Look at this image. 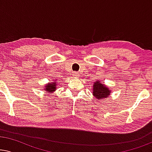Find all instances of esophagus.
<instances>
[{
    "instance_id": "esophagus-1",
    "label": "esophagus",
    "mask_w": 152,
    "mask_h": 152,
    "mask_svg": "<svg viewBox=\"0 0 152 152\" xmlns=\"http://www.w3.org/2000/svg\"><path fill=\"white\" fill-rule=\"evenodd\" d=\"M72 76H73V77H75V78H77V77H80V74H79L78 72H75L74 73L72 74Z\"/></svg>"
}]
</instances>
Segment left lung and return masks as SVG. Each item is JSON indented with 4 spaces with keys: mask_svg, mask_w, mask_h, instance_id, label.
<instances>
[{
    "mask_svg": "<svg viewBox=\"0 0 152 152\" xmlns=\"http://www.w3.org/2000/svg\"><path fill=\"white\" fill-rule=\"evenodd\" d=\"M111 91L107 86L102 84L100 80H96L93 83V95L97 100L107 98L111 95Z\"/></svg>",
    "mask_w": 152,
    "mask_h": 152,
    "instance_id": "obj_1",
    "label": "left lung"
}]
</instances>
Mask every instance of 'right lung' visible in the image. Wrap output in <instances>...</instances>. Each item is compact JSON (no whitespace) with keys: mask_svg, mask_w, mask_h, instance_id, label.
Wrapping results in <instances>:
<instances>
[{"mask_svg":"<svg viewBox=\"0 0 152 152\" xmlns=\"http://www.w3.org/2000/svg\"><path fill=\"white\" fill-rule=\"evenodd\" d=\"M57 84L58 83L56 80H55V82L48 83L47 84H45V86H44V91H45L47 93H50L51 95L57 90Z\"/></svg>","mask_w":152,"mask_h":152,"instance_id":"add662e5","label":"right lung"}]
</instances>
